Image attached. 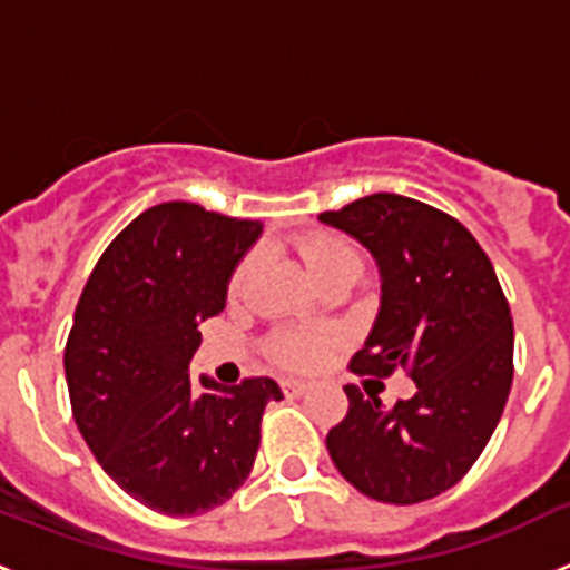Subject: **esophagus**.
I'll list each match as a JSON object with an SVG mask.
<instances>
[{
    "instance_id": "1",
    "label": "esophagus",
    "mask_w": 570,
    "mask_h": 570,
    "mask_svg": "<svg viewBox=\"0 0 570 570\" xmlns=\"http://www.w3.org/2000/svg\"><path fill=\"white\" fill-rule=\"evenodd\" d=\"M308 382H299V380H282V394L285 396H302L308 391Z\"/></svg>"
}]
</instances>
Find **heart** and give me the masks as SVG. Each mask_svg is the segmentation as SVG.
Instances as JSON below:
<instances>
[{
  "label": "heart",
  "mask_w": 570,
  "mask_h": 570,
  "mask_svg": "<svg viewBox=\"0 0 570 570\" xmlns=\"http://www.w3.org/2000/svg\"><path fill=\"white\" fill-rule=\"evenodd\" d=\"M296 254H299L302 265L308 268V274L314 276L320 285L331 279H356L365 268V259H362V250L356 248L354 242L345 239V236L336 234H308L296 239ZM259 254H248L245 259L236 265V271L230 274L228 282V296L230 299H239L245 296V291L250 288L256 271H259ZM325 345H328V336L314 334V331H285V334H276L271 340L268 351L279 365L291 367H311L322 360L325 354Z\"/></svg>",
  "instance_id": "1"
}]
</instances>
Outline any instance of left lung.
<instances>
[{
	"label": "left lung",
	"instance_id": "1",
	"mask_svg": "<svg viewBox=\"0 0 570 570\" xmlns=\"http://www.w3.org/2000/svg\"><path fill=\"white\" fill-rule=\"evenodd\" d=\"M320 223L362 242L380 268V314L351 371L402 367L416 385L394 405L345 385L347 414L325 440L331 460L376 502L440 497L480 460L511 391L513 322L500 279L465 225L407 196H362Z\"/></svg>",
	"mask_w": 570,
	"mask_h": 570
}]
</instances>
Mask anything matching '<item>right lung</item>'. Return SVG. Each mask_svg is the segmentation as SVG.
<instances>
[{
    "label": "right lung",
    "instance_id": "right-lung-1",
    "mask_svg": "<svg viewBox=\"0 0 570 570\" xmlns=\"http://www.w3.org/2000/svg\"><path fill=\"white\" fill-rule=\"evenodd\" d=\"M262 234L254 219L194 203L139 214L99 256L65 345L70 407L110 480L142 505L194 517L248 480L259 422L282 391L190 380L199 322L225 308L228 282Z\"/></svg>",
    "mask_w": 570,
    "mask_h": 570
}]
</instances>
